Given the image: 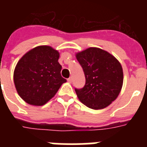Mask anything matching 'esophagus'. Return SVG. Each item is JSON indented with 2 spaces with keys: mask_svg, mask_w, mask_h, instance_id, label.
I'll return each instance as SVG.
<instances>
[{
  "mask_svg": "<svg viewBox=\"0 0 147 147\" xmlns=\"http://www.w3.org/2000/svg\"><path fill=\"white\" fill-rule=\"evenodd\" d=\"M72 80H73V78L72 77H70V78H68V79H67V82H69V83L72 82Z\"/></svg>",
  "mask_w": 147,
  "mask_h": 147,
  "instance_id": "obj_1",
  "label": "esophagus"
}]
</instances>
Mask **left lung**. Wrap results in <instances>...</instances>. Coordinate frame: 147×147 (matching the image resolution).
Returning <instances> with one entry per match:
<instances>
[{
  "label": "left lung",
  "instance_id": "obj_1",
  "mask_svg": "<svg viewBox=\"0 0 147 147\" xmlns=\"http://www.w3.org/2000/svg\"><path fill=\"white\" fill-rule=\"evenodd\" d=\"M76 57L86 80L84 88L75 89L80 101L93 110L107 107L121 90L124 74L121 63L113 55L96 47L76 53Z\"/></svg>",
  "mask_w": 147,
  "mask_h": 147
}]
</instances>
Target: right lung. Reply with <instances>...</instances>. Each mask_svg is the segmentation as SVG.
<instances>
[{
  "label": "right lung",
  "instance_id": "right-lung-1",
  "mask_svg": "<svg viewBox=\"0 0 147 147\" xmlns=\"http://www.w3.org/2000/svg\"><path fill=\"white\" fill-rule=\"evenodd\" d=\"M59 53L49 45H40L20 58L14 71V83L20 98L42 106L55 96L66 80L61 76Z\"/></svg>",
  "mask_w": 147,
  "mask_h": 147
}]
</instances>
